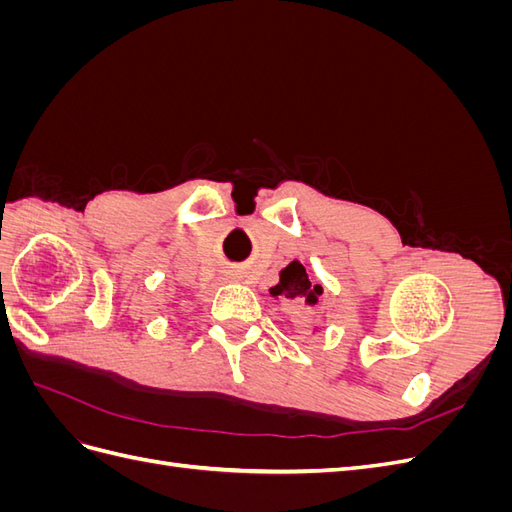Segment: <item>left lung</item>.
I'll list each match as a JSON object with an SVG mask.
<instances>
[{
  "mask_svg": "<svg viewBox=\"0 0 512 512\" xmlns=\"http://www.w3.org/2000/svg\"><path fill=\"white\" fill-rule=\"evenodd\" d=\"M273 297H282L288 301H301L305 305H314L318 301V294L322 292L320 286H312L307 277L305 267L299 260H292L286 269L280 271V284L269 290Z\"/></svg>",
  "mask_w": 512,
  "mask_h": 512,
  "instance_id": "left-lung-1",
  "label": "left lung"
}]
</instances>
